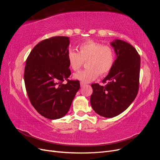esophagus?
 Here are the masks:
<instances>
[{
    "mask_svg": "<svg viewBox=\"0 0 160 160\" xmlns=\"http://www.w3.org/2000/svg\"><path fill=\"white\" fill-rule=\"evenodd\" d=\"M80 85H81V88H83V87H85V86L86 85V83H83V82H81V83H80Z\"/></svg>",
    "mask_w": 160,
    "mask_h": 160,
    "instance_id": "esophagus-1",
    "label": "esophagus"
}]
</instances>
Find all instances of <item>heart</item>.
<instances>
[{
    "mask_svg": "<svg viewBox=\"0 0 160 160\" xmlns=\"http://www.w3.org/2000/svg\"><path fill=\"white\" fill-rule=\"evenodd\" d=\"M79 52L73 49L67 52V58L69 65L73 71H77L86 61L88 69L80 71L73 75V78L84 83L95 80L100 75H104L113 68L115 53L108 45L88 39L81 42L78 47Z\"/></svg>",
    "mask_w": 160,
    "mask_h": 160,
    "instance_id": "obj_1",
    "label": "heart"
}]
</instances>
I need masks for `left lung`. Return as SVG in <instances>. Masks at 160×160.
<instances>
[{
  "label": "left lung",
  "mask_w": 160,
  "mask_h": 160,
  "mask_svg": "<svg viewBox=\"0 0 160 160\" xmlns=\"http://www.w3.org/2000/svg\"><path fill=\"white\" fill-rule=\"evenodd\" d=\"M116 54L113 68L102 83H93L91 107L104 118H113L126 110L139 90L140 56L129 43L119 39L111 42Z\"/></svg>",
  "instance_id": "left-lung-1"
}]
</instances>
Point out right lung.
<instances>
[{
	"label": "right lung",
	"instance_id": "obj_1",
	"mask_svg": "<svg viewBox=\"0 0 160 160\" xmlns=\"http://www.w3.org/2000/svg\"><path fill=\"white\" fill-rule=\"evenodd\" d=\"M69 42L67 37L47 38L33 48L26 61L24 80L28 97L37 112L49 119L67 113L80 88L78 80L68 79Z\"/></svg>",
	"mask_w": 160,
	"mask_h": 160
}]
</instances>
